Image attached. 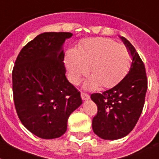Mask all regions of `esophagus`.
Instances as JSON below:
<instances>
[{
	"label": "esophagus",
	"mask_w": 159,
	"mask_h": 159,
	"mask_svg": "<svg viewBox=\"0 0 159 159\" xmlns=\"http://www.w3.org/2000/svg\"><path fill=\"white\" fill-rule=\"evenodd\" d=\"M81 97H82V100H88L90 98V95L85 92H81Z\"/></svg>",
	"instance_id": "34e87169"
}]
</instances>
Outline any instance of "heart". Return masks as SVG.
Here are the masks:
<instances>
[{
  "instance_id": "obj_1",
  "label": "heart",
  "mask_w": 159,
  "mask_h": 159,
  "mask_svg": "<svg viewBox=\"0 0 159 159\" xmlns=\"http://www.w3.org/2000/svg\"><path fill=\"white\" fill-rule=\"evenodd\" d=\"M69 79L78 83L89 67L91 78L86 82L87 88L100 85L102 88L116 86L126 75L131 63V55L126 46L107 38L83 41L77 50L67 52L65 59Z\"/></svg>"
}]
</instances>
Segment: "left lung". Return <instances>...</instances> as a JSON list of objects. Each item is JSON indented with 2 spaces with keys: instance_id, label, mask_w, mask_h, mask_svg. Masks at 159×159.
<instances>
[{
  "instance_id": "1",
  "label": "left lung",
  "mask_w": 159,
  "mask_h": 159,
  "mask_svg": "<svg viewBox=\"0 0 159 159\" xmlns=\"http://www.w3.org/2000/svg\"><path fill=\"white\" fill-rule=\"evenodd\" d=\"M122 39L132 57L129 73L113 88L91 95L98 109L92 119L93 131L104 140H117L133 130L142 113L148 87L142 59L128 40Z\"/></svg>"
}]
</instances>
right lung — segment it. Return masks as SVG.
<instances>
[{
  "label": "right lung",
  "instance_id": "right-lung-1",
  "mask_svg": "<svg viewBox=\"0 0 159 159\" xmlns=\"http://www.w3.org/2000/svg\"><path fill=\"white\" fill-rule=\"evenodd\" d=\"M72 35H38L22 48L13 68L18 117L28 131L42 139L64 135L68 117L82 103L80 91L65 77L62 45Z\"/></svg>",
  "mask_w": 159,
  "mask_h": 159
}]
</instances>
